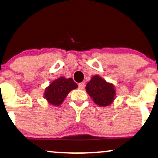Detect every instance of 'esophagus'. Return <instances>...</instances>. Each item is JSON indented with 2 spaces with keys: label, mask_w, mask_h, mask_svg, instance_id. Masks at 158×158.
Returning a JSON list of instances; mask_svg holds the SVG:
<instances>
[{
  "label": "esophagus",
  "mask_w": 158,
  "mask_h": 158,
  "mask_svg": "<svg viewBox=\"0 0 158 158\" xmlns=\"http://www.w3.org/2000/svg\"><path fill=\"white\" fill-rule=\"evenodd\" d=\"M84 87H85V85H84L83 83H80L78 84V89H83Z\"/></svg>",
  "instance_id": "1"
}]
</instances>
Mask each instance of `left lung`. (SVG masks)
<instances>
[{
    "instance_id": "8db88e82",
    "label": "left lung",
    "mask_w": 158,
    "mask_h": 158,
    "mask_svg": "<svg viewBox=\"0 0 158 158\" xmlns=\"http://www.w3.org/2000/svg\"><path fill=\"white\" fill-rule=\"evenodd\" d=\"M85 89L93 101L99 106H102L110 105L113 102L116 94L113 85L106 83L98 75L92 77L87 83Z\"/></svg>"
}]
</instances>
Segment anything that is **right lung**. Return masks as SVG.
Returning a JSON list of instances; mask_svg holds the SVG:
<instances>
[{
	"label": "right lung",
	"mask_w": 158,
	"mask_h": 158,
	"mask_svg": "<svg viewBox=\"0 0 158 158\" xmlns=\"http://www.w3.org/2000/svg\"><path fill=\"white\" fill-rule=\"evenodd\" d=\"M77 87V83L72 78L61 77L53 81L46 89L45 98L52 105L59 106L62 103L69 92Z\"/></svg>",
	"instance_id": "right-lung-1"
}]
</instances>
